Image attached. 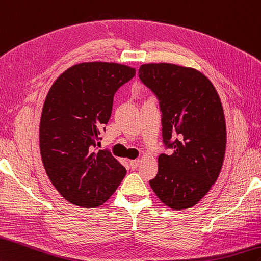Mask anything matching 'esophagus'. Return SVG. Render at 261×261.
<instances>
[{
  "mask_svg": "<svg viewBox=\"0 0 261 261\" xmlns=\"http://www.w3.org/2000/svg\"><path fill=\"white\" fill-rule=\"evenodd\" d=\"M139 163H140V160H139V159H137V160H130V166H131L132 169H137L138 166H139Z\"/></svg>",
  "mask_w": 261,
  "mask_h": 261,
  "instance_id": "esophagus-1",
  "label": "esophagus"
}]
</instances>
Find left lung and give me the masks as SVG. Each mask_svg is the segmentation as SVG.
<instances>
[{
  "mask_svg": "<svg viewBox=\"0 0 261 261\" xmlns=\"http://www.w3.org/2000/svg\"><path fill=\"white\" fill-rule=\"evenodd\" d=\"M139 77L159 100L162 138L171 154L158 158L149 181L174 210L197 204L216 182L226 151V121L214 84L201 72L171 63H148Z\"/></svg>",
  "mask_w": 261,
  "mask_h": 261,
  "instance_id": "left-lung-1",
  "label": "left lung"
}]
</instances>
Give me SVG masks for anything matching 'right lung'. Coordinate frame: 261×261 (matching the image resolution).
<instances>
[{
  "mask_svg": "<svg viewBox=\"0 0 261 261\" xmlns=\"http://www.w3.org/2000/svg\"><path fill=\"white\" fill-rule=\"evenodd\" d=\"M136 69L113 62H83L60 75L47 92L40 122L41 158L65 200L82 208L105 203L126 170L109 151H94L111 117L113 96Z\"/></svg>",
  "mask_w": 261,
  "mask_h": 261,
  "instance_id": "right-lung-1",
  "label": "right lung"
}]
</instances>
